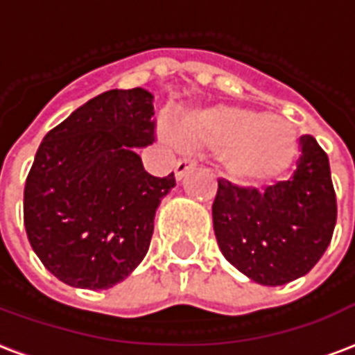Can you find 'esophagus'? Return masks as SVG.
<instances>
[{
	"instance_id": "34e87169",
	"label": "esophagus",
	"mask_w": 355,
	"mask_h": 355,
	"mask_svg": "<svg viewBox=\"0 0 355 355\" xmlns=\"http://www.w3.org/2000/svg\"><path fill=\"white\" fill-rule=\"evenodd\" d=\"M193 166H196V159H191V158L178 159L177 166H175V177H177V180H180V178L186 175V171H188V169H191Z\"/></svg>"
}]
</instances>
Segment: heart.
Instances as JSON below:
<instances>
[{
    "label": "heart",
    "instance_id": "b5f03b06",
    "mask_svg": "<svg viewBox=\"0 0 355 355\" xmlns=\"http://www.w3.org/2000/svg\"><path fill=\"white\" fill-rule=\"evenodd\" d=\"M180 143L218 153L221 171L240 186H264L285 175L300 141L291 123L238 105H201L177 119Z\"/></svg>",
    "mask_w": 355,
    "mask_h": 355
}]
</instances>
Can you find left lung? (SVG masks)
<instances>
[{
  "label": "left lung",
  "mask_w": 355,
  "mask_h": 355,
  "mask_svg": "<svg viewBox=\"0 0 355 355\" xmlns=\"http://www.w3.org/2000/svg\"><path fill=\"white\" fill-rule=\"evenodd\" d=\"M300 147L292 177L264 191L218 180L212 202L218 245L232 266L261 285L305 275L334 236L337 199L328 154L309 134L300 137Z\"/></svg>",
  "instance_id": "1"
}]
</instances>
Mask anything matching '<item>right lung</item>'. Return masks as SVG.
<instances>
[{
	"label": "right lung",
	"instance_id": "1",
	"mask_svg": "<svg viewBox=\"0 0 355 355\" xmlns=\"http://www.w3.org/2000/svg\"><path fill=\"white\" fill-rule=\"evenodd\" d=\"M154 96L113 89L44 135L24 189L31 248L59 281L110 288L147 255L175 175L145 171L134 147L156 139Z\"/></svg>",
	"mask_w": 355,
	"mask_h": 355
}]
</instances>
